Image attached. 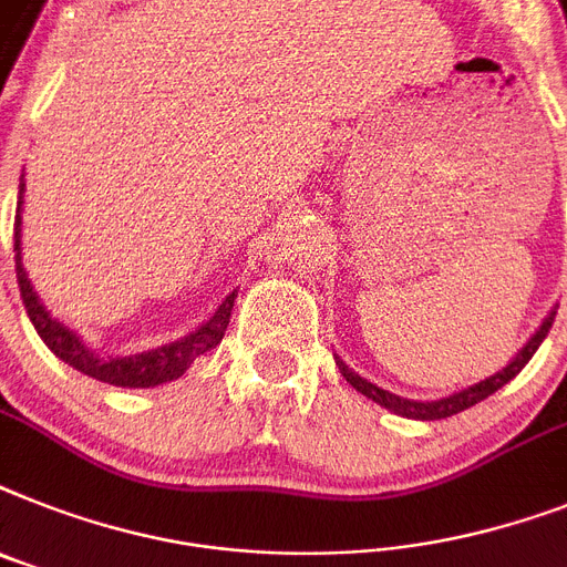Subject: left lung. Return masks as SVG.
<instances>
[{"mask_svg": "<svg viewBox=\"0 0 567 567\" xmlns=\"http://www.w3.org/2000/svg\"><path fill=\"white\" fill-rule=\"evenodd\" d=\"M554 317H556V311H550V317H547L545 323H542V329H538L536 334H533V338L527 340V347H524L522 352L515 355V361L509 363V367H504V370L495 372L492 379H486V381H481V384H475V388L463 390V393L449 395V399H440V402H411V399H402V395L388 393V390L375 388V384H370V381H367V379L355 375V372L349 370V367L343 361H338L340 375H343V379H347L349 384H352V388L358 390V393H363V395H367V399H372V402L384 404L388 411L402 413V416H411V419H445V416H454V413L466 411V408H472V404L483 402L486 395H492V393H495V390L504 388L507 381H513L515 375H518V372L524 370V363L530 361L533 352H536V349H538V343L545 340L547 329H550V323H554Z\"/></svg>", "mask_w": 567, "mask_h": 567, "instance_id": "left-lung-1", "label": "left lung"}]
</instances>
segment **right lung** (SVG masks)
Returning a JSON list of instances; mask_svg holds the SVG:
<instances>
[{
  "mask_svg": "<svg viewBox=\"0 0 567 567\" xmlns=\"http://www.w3.org/2000/svg\"><path fill=\"white\" fill-rule=\"evenodd\" d=\"M22 186H25V183H20V204ZM13 238H17V241H13V252H17V256H13V259H17V285H20L22 306L29 311V320L34 323L37 334L43 338L45 347L52 349L60 361H66L69 367H75L78 372H84L90 379H99L104 381V384H113V388H156V384H163V381L179 379V375L195 363V358H200L204 352L218 347L220 338H224V331H227L236 291L224 299V306L215 311V317H212L209 323H204L197 331H192L188 338L174 340L168 347L151 349V352H142V355L110 358V361L95 358L90 349L66 329V326H60L58 320H52L49 311L40 306V299H37L34 288H31L29 276H25V270H22L20 265V215H17V236Z\"/></svg>",
  "mask_w": 567,
  "mask_h": 567,
  "instance_id": "obj_1",
  "label": "right lung"
}]
</instances>
